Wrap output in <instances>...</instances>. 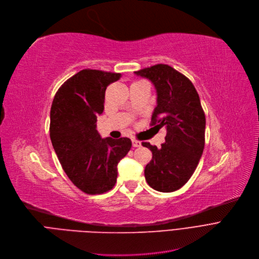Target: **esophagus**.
<instances>
[{
  "label": "esophagus",
  "instance_id": "1",
  "mask_svg": "<svg viewBox=\"0 0 259 259\" xmlns=\"http://www.w3.org/2000/svg\"><path fill=\"white\" fill-rule=\"evenodd\" d=\"M132 143H133V146H134V147H140V146H141V142L138 141V140H136V139H133V140H132Z\"/></svg>",
  "mask_w": 259,
  "mask_h": 259
}]
</instances>
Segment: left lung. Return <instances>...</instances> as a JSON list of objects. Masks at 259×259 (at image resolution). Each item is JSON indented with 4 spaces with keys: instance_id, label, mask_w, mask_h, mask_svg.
<instances>
[{
    "instance_id": "left-lung-1",
    "label": "left lung",
    "mask_w": 259,
    "mask_h": 259,
    "mask_svg": "<svg viewBox=\"0 0 259 259\" xmlns=\"http://www.w3.org/2000/svg\"><path fill=\"white\" fill-rule=\"evenodd\" d=\"M149 79L157 92V106L152 116L154 127L166 128L160 149L142 142L153 158L144 169L149 186L169 193L182 188L195 171L204 149L205 116L193 83L166 64L135 71Z\"/></svg>"
}]
</instances>
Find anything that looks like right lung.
<instances>
[{
	"mask_svg": "<svg viewBox=\"0 0 259 259\" xmlns=\"http://www.w3.org/2000/svg\"><path fill=\"white\" fill-rule=\"evenodd\" d=\"M121 73L83 69L58 90L51 108V140L70 181L96 195L112 190L117 165L132 147L128 138H101L97 116L104 110L106 88Z\"/></svg>",
	"mask_w": 259,
	"mask_h": 259,
	"instance_id": "1",
	"label": "right lung"
}]
</instances>
